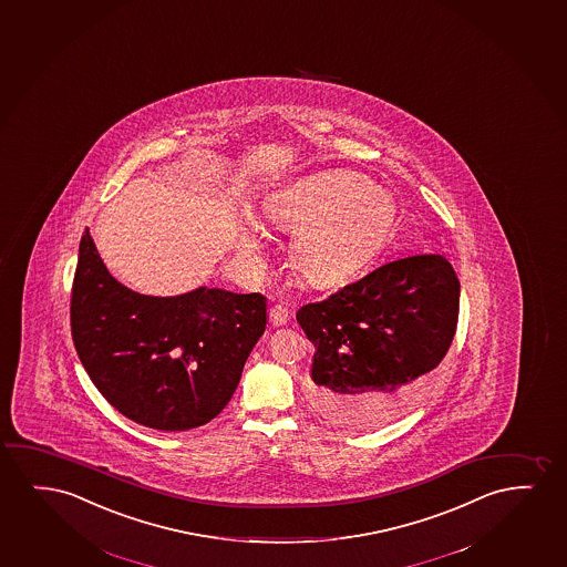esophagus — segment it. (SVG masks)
Listing matches in <instances>:
<instances>
[{
	"label": "esophagus",
	"mask_w": 567,
	"mask_h": 567,
	"mask_svg": "<svg viewBox=\"0 0 567 567\" xmlns=\"http://www.w3.org/2000/svg\"><path fill=\"white\" fill-rule=\"evenodd\" d=\"M269 323L272 327H282L288 323V310L285 306H272L271 310H269Z\"/></svg>",
	"instance_id": "34e87169"
}]
</instances>
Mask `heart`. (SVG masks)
Instances as JSON below:
<instances>
[{"label":"heart","mask_w":567,"mask_h":567,"mask_svg":"<svg viewBox=\"0 0 567 567\" xmlns=\"http://www.w3.org/2000/svg\"><path fill=\"white\" fill-rule=\"evenodd\" d=\"M267 217L295 230L290 259L311 287H334L372 259L395 220L385 187L347 171H326L296 179L267 202ZM241 251L256 269L264 267L256 236L241 238Z\"/></svg>","instance_id":"heart-1"}]
</instances>
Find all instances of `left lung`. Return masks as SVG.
Masks as SVG:
<instances>
[{"label":"left lung","mask_w":567,"mask_h":567,"mask_svg":"<svg viewBox=\"0 0 567 567\" xmlns=\"http://www.w3.org/2000/svg\"><path fill=\"white\" fill-rule=\"evenodd\" d=\"M458 292L450 261L422 254L302 306L313 411L342 430H375L416 406L455 337Z\"/></svg>","instance_id":"left-lung-1"}]
</instances>
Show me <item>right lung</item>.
I'll list each match as a JSON object with an SVG mask.
<instances>
[{"instance_id": "right-lung-1", "label": "right lung", "mask_w": 567, "mask_h": 567, "mask_svg": "<svg viewBox=\"0 0 567 567\" xmlns=\"http://www.w3.org/2000/svg\"><path fill=\"white\" fill-rule=\"evenodd\" d=\"M267 326L259 292L202 287L158 298L133 292L102 264L86 228L71 288V337L102 396L163 432L203 426L225 409Z\"/></svg>"}]
</instances>
